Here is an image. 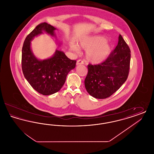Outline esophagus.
Here are the masks:
<instances>
[{
	"mask_svg": "<svg viewBox=\"0 0 154 154\" xmlns=\"http://www.w3.org/2000/svg\"><path fill=\"white\" fill-rule=\"evenodd\" d=\"M82 64H84V61H82V60L79 59V60H78L77 61V63H76V65H82Z\"/></svg>",
	"mask_w": 154,
	"mask_h": 154,
	"instance_id": "obj_1",
	"label": "esophagus"
}]
</instances>
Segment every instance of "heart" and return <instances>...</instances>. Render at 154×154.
I'll return each mask as SVG.
<instances>
[{"label": "heart", "mask_w": 154, "mask_h": 154, "mask_svg": "<svg viewBox=\"0 0 154 154\" xmlns=\"http://www.w3.org/2000/svg\"><path fill=\"white\" fill-rule=\"evenodd\" d=\"M81 48L86 50V59L88 62L93 64L101 63L105 61L112 50V45L103 36L96 35L83 38L79 42ZM70 48L74 51L79 52V47L72 44Z\"/></svg>", "instance_id": "1"}]
</instances>
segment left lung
<instances>
[{
  "label": "left lung",
  "mask_w": 154,
  "mask_h": 154,
  "mask_svg": "<svg viewBox=\"0 0 154 154\" xmlns=\"http://www.w3.org/2000/svg\"><path fill=\"white\" fill-rule=\"evenodd\" d=\"M131 50L121 35L117 45L109 57L99 65H88L85 87L96 99H106L115 93L128 77Z\"/></svg>",
  "instance_id": "left-lung-1"
}]
</instances>
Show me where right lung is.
Segmentation results:
<instances>
[{
    "mask_svg": "<svg viewBox=\"0 0 154 154\" xmlns=\"http://www.w3.org/2000/svg\"><path fill=\"white\" fill-rule=\"evenodd\" d=\"M57 29L46 22L38 25L26 37L22 50V69L24 77L35 90L43 95L54 94L61 89L67 75L75 67L76 60H71L63 51L56 50L51 58L39 60L30 47L35 36L47 33L54 36Z\"/></svg>",
    "mask_w": 154,
    "mask_h": 154,
    "instance_id": "add662e5",
    "label": "right lung"
}]
</instances>
